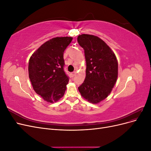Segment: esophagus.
I'll list each match as a JSON object with an SVG mask.
<instances>
[{
  "label": "esophagus",
  "instance_id": "1",
  "mask_svg": "<svg viewBox=\"0 0 151 151\" xmlns=\"http://www.w3.org/2000/svg\"><path fill=\"white\" fill-rule=\"evenodd\" d=\"M76 75V72H74L71 73V76H72V77H74Z\"/></svg>",
  "mask_w": 151,
  "mask_h": 151
}]
</instances>
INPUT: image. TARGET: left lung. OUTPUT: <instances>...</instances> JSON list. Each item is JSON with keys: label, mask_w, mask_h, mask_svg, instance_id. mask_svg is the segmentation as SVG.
<instances>
[{"label": "left lung", "mask_w": 151, "mask_h": 151, "mask_svg": "<svg viewBox=\"0 0 151 151\" xmlns=\"http://www.w3.org/2000/svg\"><path fill=\"white\" fill-rule=\"evenodd\" d=\"M77 42L84 50L86 78L79 88L82 96L97 104L110 94L118 78V61L115 54L103 40L94 35L83 34Z\"/></svg>", "instance_id": "obj_1"}]
</instances>
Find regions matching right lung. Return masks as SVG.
<instances>
[{
	"instance_id": "add662e5",
	"label": "right lung",
	"mask_w": 151,
	"mask_h": 151,
	"mask_svg": "<svg viewBox=\"0 0 151 151\" xmlns=\"http://www.w3.org/2000/svg\"><path fill=\"white\" fill-rule=\"evenodd\" d=\"M73 38L50 39L36 50L28 63L29 77L35 92L53 103L64 95L68 78L63 70V52Z\"/></svg>"
}]
</instances>
